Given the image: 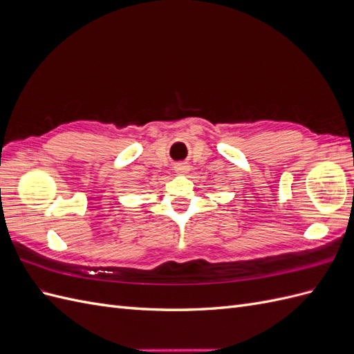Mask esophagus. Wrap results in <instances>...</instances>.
Here are the masks:
<instances>
[{
	"mask_svg": "<svg viewBox=\"0 0 354 354\" xmlns=\"http://www.w3.org/2000/svg\"><path fill=\"white\" fill-rule=\"evenodd\" d=\"M174 168H176V173H177V174H181V176L187 174L189 171H190V165L186 164V162H180V164H177Z\"/></svg>",
	"mask_w": 354,
	"mask_h": 354,
	"instance_id": "1",
	"label": "esophagus"
}]
</instances>
